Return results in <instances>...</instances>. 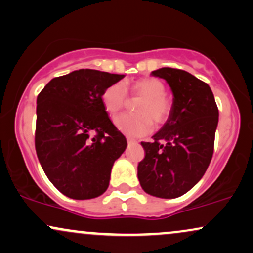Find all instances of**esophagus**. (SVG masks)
<instances>
[{"label":"esophagus","mask_w":253,"mask_h":253,"mask_svg":"<svg viewBox=\"0 0 253 253\" xmlns=\"http://www.w3.org/2000/svg\"><path fill=\"white\" fill-rule=\"evenodd\" d=\"M126 139H127V142H128V143H135L136 142V140L133 139V137H130V136H127Z\"/></svg>","instance_id":"1"}]
</instances>
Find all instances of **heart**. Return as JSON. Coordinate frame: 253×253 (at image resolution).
<instances>
[{
	"label": "heart",
	"instance_id": "heart-1",
	"mask_svg": "<svg viewBox=\"0 0 253 253\" xmlns=\"http://www.w3.org/2000/svg\"><path fill=\"white\" fill-rule=\"evenodd\" d=\"M127 92L142 98L136 105L137 114H120L114 118V125L120 132L129 136H143L155 126H161L171 113V101L166 95V86L156 78H142L130 85L119 83L108 85L101 94L105 111L117 114L126 105Z\"/></svg>",
	"mask_w": 253,
	"mask_h": 253
}]
</instances>
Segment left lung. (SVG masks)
I'll return each mask as SVG.
<instances>
[{"mask_svg":"<svg viewBox=\"0 0 253 253\" xmlns=\"http://www.w3.org/2000/svg\"><path fill=\"white\" fill-rule=\"evenodd\" d=\"M152 76L170 86L171 113L152 142H141L145 159L137 166L142 189L152 196L175 198L189 191L209 167L218 108L211 88L189 72L162 68Z\"/></svg>","mask_w":253,"mask_h":253,"instance_id":"8db88e82","label":"left lung"}]
</instances>
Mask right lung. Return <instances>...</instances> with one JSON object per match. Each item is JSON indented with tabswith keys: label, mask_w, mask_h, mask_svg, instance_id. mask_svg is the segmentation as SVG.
Returning <instances> with one entry per match:
<instances>
[{
	"label": "right lung",
	"mask_w": 253,
	"mask_h": 253,
	"mask_svg": "<svg viewBox=\"0 0 253 253\" xmlns=\"http://www.w3.org/2000/svg\"><path fill=\"white\" fill-rule=\"evenodd\" d=\"M124 75L81 69L56 77L37 97L35 147L51 183L73 200L104 194L113 164L127 147L101 103Z\"/></svg>",
	"instance_id": "right-lung-1"
}]
</instances>
